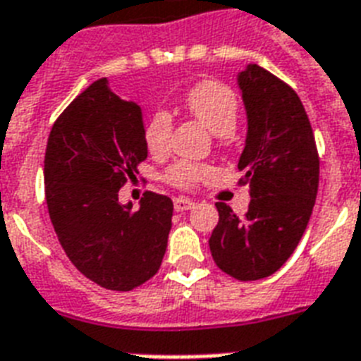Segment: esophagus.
I'll return each instance as SVG.
<instances>
[{
  "label": "esophagus",
  "mask_w": 361,
  "mask_h": 361,
  "mask_svg": "<svg viewBox=\"0 0 361 361\" xmlns=\"http://www.w3.org/2000/svg\"><path fill=\"white\" fill-rule=\"evenodd\" d=\"M194 201L192 199H186V197H175L173 199V207L177 212H184V210H190L194 209Z\"/></svg>",
  "instance_id": "1"
}]
</instances>
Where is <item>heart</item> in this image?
Returning a JSON list of instances; mask_svg holds the SVG:
<instances>
[{"mask_svg": "<svg viewBox=\"0 0 361 361\" xmlns=\"http://www.w3.org/2000/svg\"><path fill=\"white\" fill-rule=\"evenodd\" d=\"M184 106L190 115H194L212 134L218 135L220 143H229L236 128L238 109H240V104L236 94L233 93V89L227 87L226 83L207 80L190 89L184 99ZM171 114L166 109L152 111L143 128L147 151L151 152L152 157H166L171 149ZM210 175H212V167L209 164L178 160L169 166L164 178L175 188L192 190L199 183L207 180Z\"/></svg>", "mask_w": 361, "mask_h": 361, "instance_id": "b5f03b06", "label": "heart"}]
</instances>
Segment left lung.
I'll list each match as a JSON object with an SVG mask.
<instances>
[{
  "instance_id": "obj_1",
  "label": "left lung",
  "mask_w": 361,
  "mask_h": 361,
  "mask_svg": "<svg viewBox=\"0 0 361 361\" xmlns=\"http://www.w3.org/2000/svg\"><path fill=\"white\" fill-rule=\"evenodd\" d=\"M238 85L247 111L238 184L250 186L252 201L244 216L216 203L220 220L209 246L221 272L255 281L278 272L304 235L319 188V151L310 117L289 83L250 65Z\"/></svg>"
}]
</instances>
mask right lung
I'll list each match as a JSON object with an SVG mask.
<instances>
[{
  "label": "right lung",
  "instance_id": "right-lung-1",
  "mask_svg": "<svg viewBox=\"0 0 361 361\" xmlns=\"http://www.w3.org/2000/svg\"><path fill=\"white\" fill-rule=\"evenodd\" d=\"M147 160L137 104L100 78L51 126L44 154L48 214L66 257L109 290H132L158 272L171 229L173 201L145 192L141 207L119 203Z\"/></svg>",
  "mask_w": 361,
  "mask_h": 361
}]
</instances>
